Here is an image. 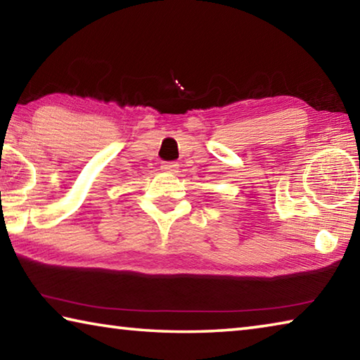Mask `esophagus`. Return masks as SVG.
Returning <instances> with one entry per match:
<instances>
[{"label":"esophagus","mask_w":360,"mask_h":360,"mask_svg":"<svg viewBox=\"0 0 360 360\" xmlns=\"http://www.w3.org/2000/svg\"><path fill=\"white\" fill-rule=\"evenodd\" d=\"M160 168L163 169V172H167V173H176V172H178L179 165L176 162H162Z\"/></svg>","instance_id":"34e87169"}]
</instances>
